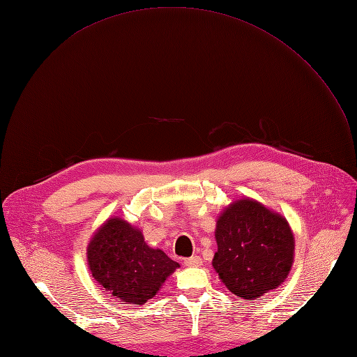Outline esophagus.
I'll list each match as a JSON object with an SVG mask.
<instances>
[{"mask_svg":"<svg viewBox=\"0 0 357 357\" xmlns=\"http://www.w3.org/2000/svg\"><path fill=\"white\" fill-rule=\"evenodd\" d=\"M185 266H190V268H198L202 265V259L199 256H192L190 259H185Z\"/></svg>","mask_w":357,"mask_h":357,"instance_id":"esophagus-1","label":"esophagus"}]
</instances>
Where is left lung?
<instances>
[{"label": "left lung", "mask_w": 357, "mask_h": 357, "mask_svg": "<svg viewBox=\"0 0 357 357\" xmlns=\"http://www.w3.org/2000/svg\"><path fill=\"white\" fill-rule=\"evenodd\" d=\"M213 268L237 298L253 301L288 278L295 237L288 220L245 197L230 202L217 218Z\"/></svg>", "instance_id": "obj_1"}]
</instances>
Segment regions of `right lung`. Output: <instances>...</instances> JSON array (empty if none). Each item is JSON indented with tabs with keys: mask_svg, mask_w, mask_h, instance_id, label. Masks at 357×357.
Instances as JSON below:
<instances>
[{
	"mask_svg": "<svg viewBox=\"0 0 357 357\" xmlns=\"http://www.w3.org/2000/svg\"><path fill=\"white\" fill-rule=\"evenodd\" d=\"M92 278L123 304L143 305L152 299L179 264L150 248L140 229L109 217L92 234L86 248Z\"/></svg>",
	"mask_w": 357,
	"mask_h": 357,
	"instance_id": "add662e5",
	"label": "right lung"
}]
</instances>
